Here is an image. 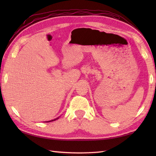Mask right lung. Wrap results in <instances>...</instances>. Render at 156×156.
<instances>
[{"instance_id": "right-lung-1", "label": "right lung", "mask_w": 156, "mask_h": 156, "mask_svg": "<svg viewBox=\"0 0 156 156\" xmlns=\"http://www.w3.org/2000/svg\"><path fill=\"white\" fill-rule=\"evenodd\" d=\"M55 119H54V120H52V121H55ZM49 122H50V121H49Z\"/></svg>"}]
</instances>
